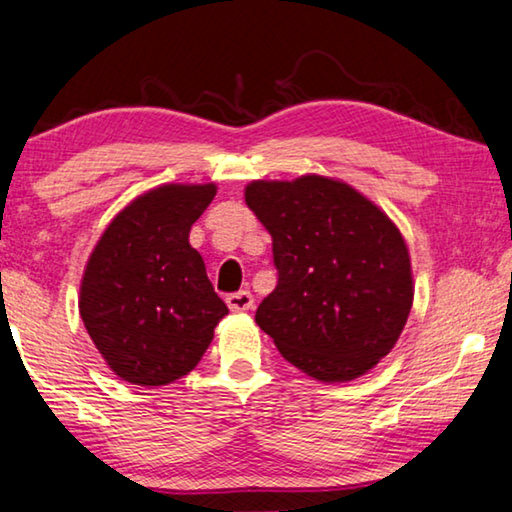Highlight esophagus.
Instances as JSON below:
<instances>
[{
  "mask_svg": "<svg viewBox=\"0 0 512 512\" xmlns=\"http://www.w3.org/2000/svg\"><path fill=\"white\" fill-rule=\"evenodd\" d=\"M226 306H229L233 313H245L254 306V297H251L249 290L231 292V295H226Z\"/></svg>",
  "mask_w": 512,
  "mask_h": 512,
  "instance_id": "obj_1",
  "label": "esophagus"
}]
</instances>
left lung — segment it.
<instances>
[{"label":"left lung","instance_id":"8db88e82","mask_svg":"<svg viewBox=\"0 0 512 512\" xmlns=\"http://www.w3.org/2000/svg\"><path fill=\"white\" fill-rule=\"evenodd\" d=\"M245 201L270 231L279 272L256 324L317 381L370 372L397 345L415 295L395 222L347 183L317 174L251 181Z\"/></svg>","mask_w":512,"mask_h":512}]
</instances>
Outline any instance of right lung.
Listing matches in <instances>:
<instances>
[{"instance_id":"1","label":"right lung","mask_w":512,"mask_h":512,"mask_svg":"<svg viewBox=\"0 0 512 512\" xmlns=\"http://www.w3.org/2000/svg\"><path fill=\"white\" fill-rule=\"evenodd\" d=\"M215 183H165L113 217L81 279L79 313L106 365L133 385H167L197 367L229 313L190 247Z\"/></svg>"}]
</instances>
